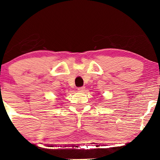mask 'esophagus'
Masks as SVG:
<instances>
[{
  "mask_svg": "<svg viewBox=\"0 0 160 160\" xmlns=\"http://www.w3.org/2000/svg\"><path fill=\"white\" fill-rule=\"evenodd\" d=\"M85 90V87H80V88H78V90L79 92H83L84 90Z\"/></svg>",
  "mask_w": 160,
  "mask_h": 160,
  "instance_id": "34e87169",
  "label": "esophagus"
}]
</instances>
